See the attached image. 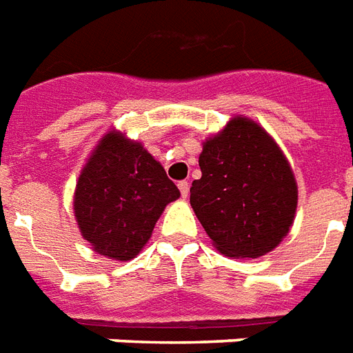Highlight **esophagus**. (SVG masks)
<instances>
[{
	"label": "esophagus",
	"mask_w": 353,
	"mask_h": 353,
	"mask_svg": "<svg viewBox=\"0 0 353 353\" xmlns=\"http://www.w3.org/2000/svg\"><path fill=\"white\" fill-rule=\"evenodd\" d=\"M177 187H179V192H181L183 198H187L188 192H190V185L187 181H179L177 183Z\"/></svg>",
	"instance_id": "1"
}]
</instances>
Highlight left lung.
I'll return each instance as SVG.
<instances>
[{"instance_id":"left-lung-1","label":"left lung","mask_w":353,"mask_h":353,"mask_svg":"<svg viewBox=\"0 0 353 353\" xmlns=\"http://www.w3.org/2000/svg\"><path fill=\"white\" fill-rule=\"evenodd\" d=\"M190 205L221 254L258 258L290 232L296 181L280 146L260 124L234 117L203 143Z\"/></svg>"}]
</instances>
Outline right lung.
<instances>
[{
	"label": "right lung",
	"mask_w": 353,
	"mask_h": 353,
	"mask_svg": "<svg viewBox=\"0 0 353 353\" xmlns=\"http://www.w3.org/2000/svg\"><path fill=\"white\" fill-rule=\"evenodd\" d=\"M179 196L143 144L112 130L80 172L74 218L93 251L128 262L146 245L166 205Z\"/></svg>",
	"instance_id": "1"
}]
</instances>
